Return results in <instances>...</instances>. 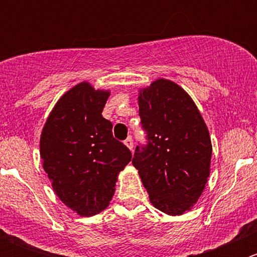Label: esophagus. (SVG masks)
Masks as SVG:
<instances>
[{"label":"esophagus","instance_id":"1","mask_svg":"<svg viewBox=\"0 0 257 257\" xmlns=\"http://www.w3.org/2000/svg\"><path fill=\"white\" fill-rule=\"evenodd\" d=\"M124 144H125L126 147L129 148V149H131V150H133V147H134V144H133V139H132V137H128V138H126L125 141H124Z\"/></svg>","mask_w":257,"mask_h":257}]
</instances>
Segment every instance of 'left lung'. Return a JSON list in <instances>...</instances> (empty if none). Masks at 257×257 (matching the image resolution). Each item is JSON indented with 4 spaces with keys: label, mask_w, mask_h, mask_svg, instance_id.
I'll return each instance as SVG.
<instances>
[{
    "label": "left lung",
    "mask_w": 257,
    "mask_h": 257,
    "mask_svg": "<svg viewBox=\"0 0 257 257\" xmlns=\"http://www.w3.org/2000/svg\"><path fill=\"white\" fill-rule=\"evenodd\" d=\"M147 145H137L133 165L149 200L168 215L193 208L208 183L211 141L190 95L177 83L158 79L139 92Z\"/></svg>",
    "instance_id": "8db88e82"
}]
</instances>
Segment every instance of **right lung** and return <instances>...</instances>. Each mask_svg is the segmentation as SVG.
I'll return each instance as SVG.
<instances>
[{
	"label": "right lung",
	"instance_id": "obj_1",
	"mask_svg": "<svg viewBox=\"0 0 257 257\" xmlns=\"http://www.w3.org/2000/svg\"><path fill=\"white\" fill-rule=\"evenodd\" d=\"M109 97L83 82L54 105L41 134L43 169L56 195L80 216L109 205L118 174L132 153L112 133L102 112Z\"/></svg>",
	"mask_w": 257,
	"mask_h": 257
}]
</instances>
